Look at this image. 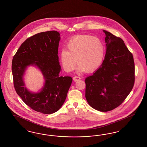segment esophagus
<instances>
[{"instance_id": "1", "label": "esophagus", "mask_w": 147, "mask_h": 147, "mask_svg": "<svg viewBox=\"0 0 147 147\" xmlns=\"http://www.w3.org/2000/svg\"><path fill=\"white\" fill-rule=\"evenodd\" d=\"M73 80H74V82H76V81H78V80H80V79H81V78L79 77V76H75L73 77Z\"/></svg>"}]
</instances>
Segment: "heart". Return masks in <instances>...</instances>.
<instances>
[{"mask_svg": "<svg viewBox=\"0 0 147 147\" xmlns=\"http://www.w3.org/2000/svg\"><path fill=\"white\" fill-rule=\"evenodd\" d=\"M67 50H61L59 57L67 71H73L77 63L78 71L91 73L99 68L105 53L103 42L98 38L88 35L74 36L67 44Z\"/></svg>", "mask_w": 147, "mask_h": 147, "instance_id": "obj_1", "label": "heart"}]
</instances>
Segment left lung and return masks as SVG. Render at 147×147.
<instances>
[{
	"label": "left lung",
	"mask_w": 147,
	"mask_h": 147,
	"mask_svg": "<svg viewBox=\"0 0 147 147\" xmlns=\"http://www.w3.org/2000/svg\"><path fill=\"white\" fill-rule=\"evenodd\" d=\"M106 53L100 68L87 77L85 97L89 105L100 112L120 106L135 83V63L124 41L105 30Z\"/></svg>",
	"instance_id": "1"
}]
</instances>
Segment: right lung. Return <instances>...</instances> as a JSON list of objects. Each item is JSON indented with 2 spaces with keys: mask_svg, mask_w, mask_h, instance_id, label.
I'll return each instance as SVG.
<instances>
[{
  "mask_svg": "<svg viewBox=\"0 0 147 147\" xmlns=\"http://www.w3.org/2000/svg\"><path fill=\"white\" fill-rule=\"evenodd\" d=\"M60 34L55 30L41 32L27 38L21 44L12 61L15 91L30 108L43 114L59 111L65 102L72 82L71 76H60L58 56ZM35 65L46 80L38 93L29 92L24 86L23 76L27 67Z\"/></svg>",
  "mask_w": 147,
  "mask_h": 147,
  "instance_id": "add662e5",
  "label": "right lung"
}]
</instances>
